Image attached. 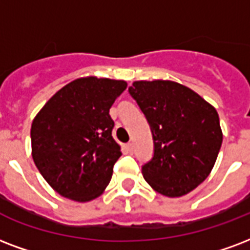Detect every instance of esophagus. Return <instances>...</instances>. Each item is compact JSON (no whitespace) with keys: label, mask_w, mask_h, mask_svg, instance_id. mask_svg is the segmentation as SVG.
I'll return each mask as SVG.
<instances>
[{"label":"esophagus","mask_w":250,"mask_h":250,"mask_svg":"<svg viewBox=\"0 0 250 250\" xmlns=\"http://www.w3.org/2000/svg\"><path fill=\"white\" fill-rule=\"evenodd\" d=\"M125 149H127V152H128V153H132V152H133V144H132V143H128V144L125 146Z\"/></svg>","instance_id":"1"}]
</instances>
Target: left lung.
<instances>
[{"mask_svg": "<svg viewBox=\"0 0 250 250\" xmlns=\"http://www.w3.org/2000/svg\"><path fill=\"white\" fill-rule=\"evenodd\" d=\"M129 94L149 123L155 155L142 167L144 180L165 197L186 195L209 176L223 132L216 108L182 83L133 81Z\"/></svg>", "mask_w": 250, "mask_h": 250, "instance_id": "8db88e82", "label": "left lung"}]
</instances>
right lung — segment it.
I'll list each match as a JSON object with an SVG mask.
<instances>
[{
  "mask_svg": "<svg viewBox=\"0 0 250 250\" xmlns=\"http://www.w3.org/2000/svg\"><path fill=\"white\" fill-rule=\"evenodd\" d=\"M125 87L123 80L76 79L56 91L34 118L32 159L62 197L85 203L107 188L122 156L108 111Z\"/></svg>",
  "mask_w": 250,
  "mask_h": 250,
  "instance_id": "1",
  "label": "right lung"
}]
</instances>
